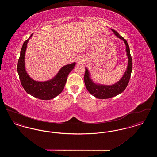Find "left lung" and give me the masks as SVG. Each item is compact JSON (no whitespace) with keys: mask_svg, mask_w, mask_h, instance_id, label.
Here are the masks:
<instances>
[{"mask_svg":"<svg viewBox=\"0 0 157 157\" xmlns=\"http://www.w3.org/2000/svg\"><path fill=\"white\" fill-rule=\"evenodd\" d=\"M111 30L113 32V33L117 37L123 40L124 41V43L125 44L126 51L128 58V65L127 67V71H125L124 75L120 81L115 84L109 86L97 85L94 83L90 78V73L88 70L86 68H85L84 82L86 88L91 95L99 99L110 98L117 96L121 92H122L127 88V85L130 79L131 72L132 69V58L130 53L129 47L127 43V40L124 37H122L116 30L113 29H111Z\"/></svg>","mask_w":157,"mask_h":157,"instance_id":"1","label":"left lung"}]
</instances>
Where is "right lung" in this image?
Here are the masks:
<instances>
[{
  "label": "right lung",
  "instance_id": "add662e5",
  "mask_svg": "<svg viewBox=\"0 0 157 157\" xmlns=\"http://www.w3.org/2000/svg\"><path fill=\"white\" fill-rule=\"evenodd\" d=\"M30 37L23 43L17 63V72L21 83L25 91L30 95L42 100H49L56 97L63 90L67 76L75 67V62L67 65L51 80L45 82L35 81L26 73L25 67V54Z\"/></svg>",
  "mask_w": 157,
  "mask_h": 157
}]
</instances>
